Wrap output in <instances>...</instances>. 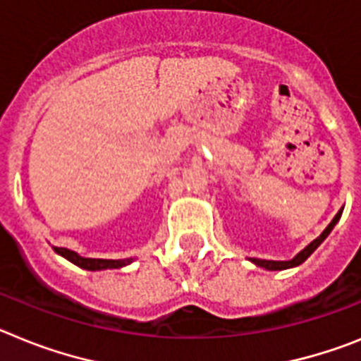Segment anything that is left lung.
Masks as SVG:
<instances>
[{
    "label": "left lung",
    "mask_w": 361,
    "mask_h": 361,
    "mask_svg": "<svg viewBox=\"0 0 361 361\" xmlns=\"http://www.w3.org/2000/svg\"><path fill=\"white\" fill-rule=\"evenodd\" d=\"M341 211H343V209H340V211H338V214L334 216V218H332V221L327 225V227H325L324 233L319 234V236L316 238V240H312L311 243H309V245L305 247V249L300 250V252H298V255L294 256L293 259H289V262H274V259H258V258H249V259L252 263H255V265H258V267H263V269H267V271H283V269L296 267V265H300V263L305 262V259L309 258V256H311L316 249H318L319 243H322V241H324L325 238L329 236V234H331V231H332V228H334V225L338 224V219L341 218Z\"/></svg>",
    "instance_id": "obj_1"
}]
</instances>
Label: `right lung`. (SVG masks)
I'll return each mask as SVG.
<instances>
[{"instance_id": "obj_1", "label": "right lung", "mask_w": 361, "mask_h": 361, "mask_svg": "<svg viewBox=\"0 0 361 361\" xmlns=\"http://www.w3.org/2000/svg\"><path fill=\"white\" fill-rule=\"evenodd\" d=\"M54 250L59 256L67 258L68 262H72L74 265L81 269H87V271H105V269H120L128 265L133 262V258L128 259H102V258H83L78 252L71 249H63V247H54Z\"/></svg>"}]
</instances>
